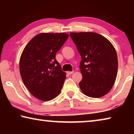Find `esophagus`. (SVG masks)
Here are the masks:
<instances>
[{"mask_svg": "<svg viewBox=\"0 0 134 134\" xmlns=\"http://www.w3.org/2000/svg\"><path fill=\"white\" fill-rule=\"evenodd\" d=\"M73 72H74L73 71H67V73L68 74H69V75H71V74H72V73H73Z\"/></svg>", "mask_w": 134, "mask_h": 134, "instance_id": "1", "label": "esophagus"}]
</instances>
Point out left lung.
Wrapping results in <instances>:
<instances>
[{
  "mask_svg": "<svg viewBox=\"0 0 134 134\" xmlns=\"http://www.w3.org/2000/svg\"><path fill=\"white\" fill-rule=\"evenodd\" d=\"M70 35L81 57V90L93 98L106 94L117 76L118 57L114 47L105 37L95 32H70Z\"/></svg>",
  "mask_w": 134,
  "mask_h": 134,
  "instance_id": "obj_1",
  "label": "left lung"
}]
</instances>
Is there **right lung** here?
Here are the masks:
<instances>
[{"label":"right lung","mask_w":134,"mask_h":134,"mask_svg":"<svg viewBox=\"0 0 134 134\" xmlns=\"http://www.w3.org/2000/svg\"><path fill=\"white\" fill-rule=\"evenodd\" d=\"M69 37L65 33L40 34L22 51L19 61L22 81L41 100H51L62 91L66 76L55 56Z\"/></svg>","instance_id":"right-lung-1"}]
</instances>
